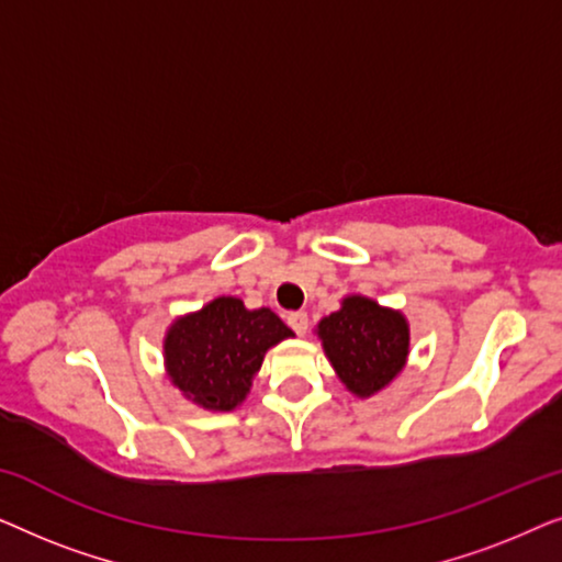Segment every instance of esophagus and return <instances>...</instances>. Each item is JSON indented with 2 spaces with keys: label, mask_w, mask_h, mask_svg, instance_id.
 <instances>
[{
  "label": "esophagus",
  "mask_w": 562,
  "mask_h": 562,
  "mask_svg": "<svg viewBox=\"0 0 562 562\" xmlns=\"http://www.w3.org/2000/svg\"><path fill=\"white\" fill-rule=\"evenodd\" d=\"M286 325L294 329L296 335H306V329H310V317H306V312H294L286 317Z\"/></svg>",
  "instance_id": "esophagus-1"
}]
</instances>
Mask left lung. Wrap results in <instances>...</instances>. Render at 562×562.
I'll use <instances>...</instances> for the list:
<instances>
[{"instance_id":"left-lung-1","label":"left lung","mask_w":562,"mask_h":562,"mask_svg":"<svg viewBox=\"0 0 562 562\" xmlns=\"http://www.w3.org/2000/svg\"><path fill=\"white\" fill-rule=\"evenodd\" d=\"M317 335L340 381L358 396L386 386L409 352V327L402 314L363 296L345 299L340 312L319 322Z\"/></svg>"}]
</instances>
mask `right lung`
Returning a JSON list of instances; mask_svg holds the SVG:
<instances>
[{"label":"right lung","mask_w":562,"mask_h":562,"mask_svg":"<svg viewBox=\"0 0 562 562\" xmlns=\"http://www.w3.org/2000/svg\"><path fill=\"white\" fill-rule=\"evenodd\" d=\"M283 337L291 329L271 310L248 312L240 299L220 296L168 329V375L191 402L229 412L250 391L266 350Z\"/></svg>","instance_id":"right-lung-1"}]
</instances>
